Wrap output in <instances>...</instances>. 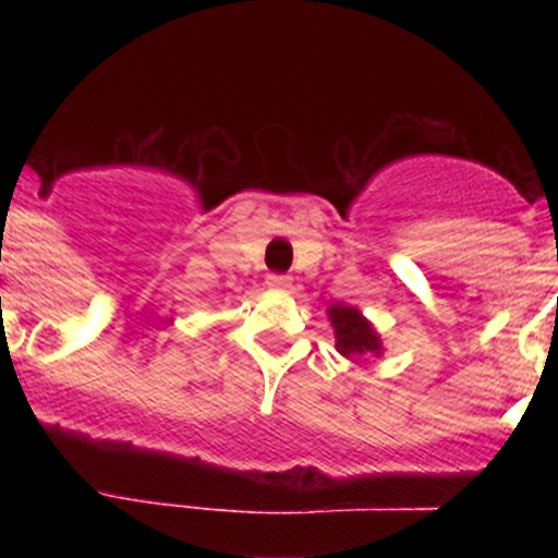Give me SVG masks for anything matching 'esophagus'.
I'll use <instances>...</instances> for the list:
<instances>
[{
    "instance_id": "obj_1",
    "label": "esophagus",
    "mask_w": 558,
    "mask_h": 558,
    "mask_svg": "<svg viewBox=\"0 0 558 558\" xmlns=\"http://www.w3.org/2000/svg\"><path fill=\"white\" fill-rule=\"evenodd\" d=\"M267 286H269V289L286 291V289H291V278H289V275H269Z\"/></svg>"
}]
</instances>
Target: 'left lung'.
Listing matches in <instances>:
<instances>
[{
    "mask_svg": "<svg viewBox=\"0 0 558 558\" xmlns=\"http://www.w3.org/2000/svg\"><path fill=\"white\" fill-rule=\"evenodd\" d=\"M331 326H335L337 351L348 359H362L369 353H380V340L373 326L362 318L356 307L335 305L329 307Z\"/></svg>",
    "mask_w": 558,
    "mask_h": 558,
    "instance_id": "obj_1",
    "label": "left lung"
}]
</instances>
